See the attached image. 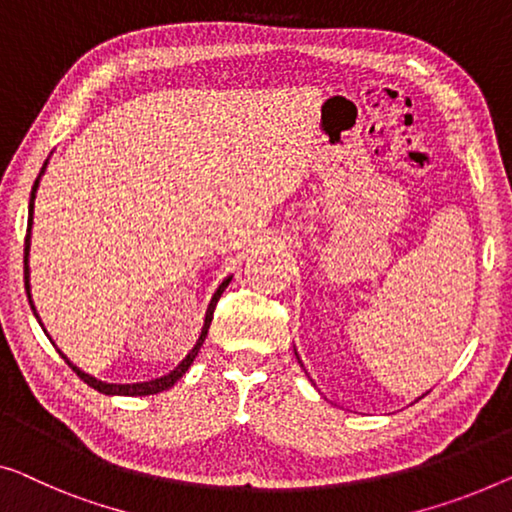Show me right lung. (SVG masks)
Wrapping results in <instances>:
<instances>
[{
  "label": "right lung",
  "mask_w": 512,
  "mask_h": 512,
  "mask_svg": "<svg viewBox=\"0 0 512 512\" xmlns=\"http://www.w3.org/2000/svg\"><path fill=\"white\" fill-rule=\"evenodd\" d=\"M45 165H48V160H45ZM45 165L41 167V172H38V177H36V181H34V188H32V197H29V218H27V236H25V289H27V299H29V305H32V310H34V315H36V308H34V303H32V294H29V264H27V259H29V234H32V223H34V197H36V188H38V181H41V174L45 172ZM230 280L232 278H227L223 285L218 287V292L213 294V299H211V303H209V310H207V319H204V329H202V333H200V340H197V345L190 349V354L183 358V361L177 365V368H174L170 375H165V377H160V379H154V381H144V384H105V381H98V379H94V377H89V375H85V372L82 370H78L75 368V365L68 361V358L61 354V358H64V361L71 365L73 368V372L75 375H78L82 381H85L87 386H91V388H96L98 393H105V395H154V393H160V391H167V388L170 386H174V381L177 379H181L183 375H186V370L190 368V363L195 361V356H197V352H200V347H202V342H204V338H207V333H209V326H211V319H213V310H216V303H218V299H220V294L225 292V287L230 285ZM36 319H38V315H36ZM38 324H41V319H38ZM43 326V324H41Z\"/></svg>",
  "instance_id": "1"
}]
</instances>
